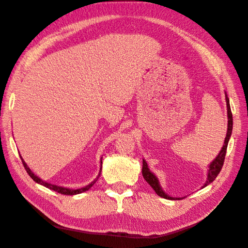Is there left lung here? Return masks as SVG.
Wrapping results in <instances>:
<instances>
[{
  "label": "left lung",
  "mask_w": 248,
  "mask_h": 248,
  "mask_svg": "<svg viewBox=\"0 0 248 248\" xmlns=\"http://www.w3.org/2000/svg\"><path fill=\"white\" fill-rule=\"evenodd\" d=\"M224 93H226V102H227V109H228V131H227V136H226V139H224V142H223V146H222V148L220 150V152L218 153V155L215 157V159L209 164L206 182L204 183V185L202 186V188H204V187H206L210 183H212L214 180H215V178L218 176L219 171L221 170V168L223 166L224 156H226L228 144H229V140H230L231 136H232V111H231L229 97L227 95V92H224ZM141 172H142V176H144L146 181L155 190V192L157 193V196H159L160 198L167 199V200H182V199H184V198H174V197L169 196V194L162 189V187H161V185L159 183L158 178H157L153 174V172L150 170V169L148 167V163L146 162L145 159H142V170H141Z\"/></svg>",
  "instance_id": "left-lung-1"
}]
</instances>
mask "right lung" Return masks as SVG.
Wrapping results in <instances>:
<instances>
[{
    "label": "right lung",
    "mask_w": 248,
    "mask_h": 248,
    "mask_svg": "<svg viewBox=\"0 0 248 248\" xmlns=\"http://www.w3.org/2000/svg\"><path fill=\"white\" fill-rule=\"evenodd\" d=\"M19 156H20V159H21V161H22V164H24V167H25L27 172L29 174V176L31 177L36 183H38V184H40V185H43L44 187H46V188L51 189V190H55V191H57V192H59V193L66 194V196H74V194H78V193H81V192H85V191L89 190V189L91 188V187L96 183L97 180H98V178L100 177V174H101V170H102V157H101V158H100L101 166H100L99 174H98V176H97V177L94 179V181H92L90 184L86 185L85 187H81V188L72 189V188H67V187H64V186H59V185H56V184H50V183H48V182L43 181L42 179H40L38 176H36V175L34 174V172H33L31 170H30V168L27 166V163L25 162V160L22 159L21 155H19Z\"/></svg>",
    "instance_id": "add662e5"
}]
</instances>
